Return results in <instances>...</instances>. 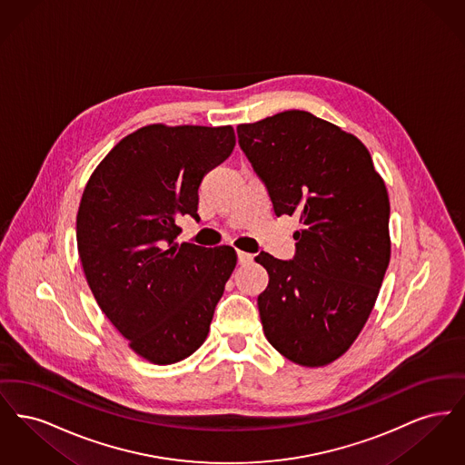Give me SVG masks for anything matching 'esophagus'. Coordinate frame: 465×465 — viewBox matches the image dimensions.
Returning <instances> with one entry per match:
<instances>
[{
  "instance_id": "34e87169",
  "label": "esophagus",
  "mask_w": 465,
  "mask_h": 465,
  "mask_svg": "<svg viewBox=\"0 0 465 465\" xmlns=\"http://www.w3.org/2000/svg\"><path fill=\"white\" fill-rule=\"evenodd\" d=\"M252 254H249V252H243V251H239L237 252V262H239V265H247V263H251L252 262Z\"/></svg>"
}]
</instances>
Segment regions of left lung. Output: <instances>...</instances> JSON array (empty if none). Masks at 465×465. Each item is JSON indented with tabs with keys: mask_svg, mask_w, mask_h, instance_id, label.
Here are the masks:
<instances>
[{
	"mask_svg": "<svg viewBox=\"0 0 465 465\" xmlns=\"http://www.w3.org/2000/svg\"><path fill=\"white\" fill-rule=\"evenodd\" d=\"M275 216H298L296 252H260L268 286L258 296L266 340L302 366L345 354L366 324L391 260V203L366 146L309 111L237 127Z\"/></svg>",
	"mask_w": 465,
	"mask_h": 465,
	"instance_id": "obj_1",
	"label": "left lung"
}]
</instances>
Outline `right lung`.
<instances>
[{
  "instance_id": "add662e5",
  "label": "right lung",
  "mask_w": 465,
  "mask_h": 465,
  "mask_svg": "<svg viewBox=\"0 0 465 465\" xmlns=\"http://www.w3.org/2000/svg\"><path fill=\"white\" fill-rule=\"evenodd\" d=\"M233 148L230 125H148L124 137L84 190L76 242L90 291L150 362L199 349L237 265L228 245L176 242L179 218L199 220L202 179Z\"/></svg>"
}]
</instances>
